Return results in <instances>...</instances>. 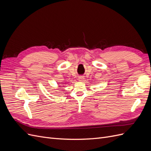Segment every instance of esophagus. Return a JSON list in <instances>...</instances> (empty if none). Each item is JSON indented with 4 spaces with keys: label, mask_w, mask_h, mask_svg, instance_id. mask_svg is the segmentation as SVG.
Masks as SVG:
<instances>
[{
    "label": "esophagus",
    "mask_w": 151,
    "mask_h": 151,
    "mask_svg": "<svg viewBox=\"0 0 151 151\" xmlns=\"http://www.w3.org/2000/svg\"><path fill=\"white\" fill-rule=\"evenodd\" d=\"M84 79V76H79V78H78L79 81H81V82L83 81Z\"/></svg>",
    "instance_id": "1"
}]
</instances>
